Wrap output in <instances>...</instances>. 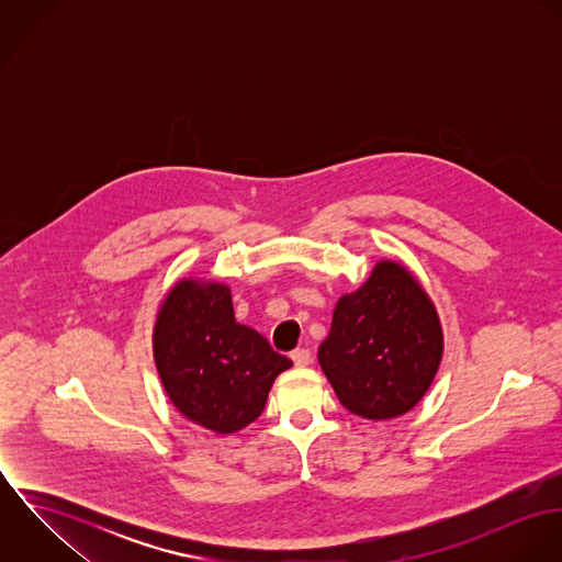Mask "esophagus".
<instances>
[{
    "instance_id": "1",
    "label": "esophagus",
    "mask_w": 562,
    "mask_h": 562,
    "mask_svg": "<svg viewBox=\"0 0 562 562\" xmlns=\"http://www.w3.org/2000/svg\"><path fill=\"white\" fill-rule=\"evenodd\" d=\"M292 361L299 366V368H303V366H307L310 361H312V352L307 350V348H296V350H292Z\"/></svg>"
}]
</instances>
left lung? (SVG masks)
Here are the masks:
<instances>
[{"label": "left lung", "instance_id": "left-lung-1", "mask_svg": "<svg viewBox=\"0 0 562 562\" xmlns=\"http://www.w3.org/2000/svg\"><path fill=\"white\" fill-rule=\"evenodd\" d=\"M443 355L437 310L415 277L379 261L370 279L344 294L318 348L339 402L366 419H392L428 392Z\"/></svg>", "mask_w": 562, "mask_h": 562}]
</instances>
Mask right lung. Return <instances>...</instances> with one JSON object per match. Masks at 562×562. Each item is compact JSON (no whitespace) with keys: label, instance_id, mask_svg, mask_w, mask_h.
Wrapping results in <instances>:
<instances>
[{"label":"right lung","instance_id":"1","mask_svg":"<svg viewBox=\"0 0 562 562\" xmlns=\"http://www.w3.org/2000/svg\"><path fill=\"white\" fill-rule=\"evenodd\" d=\"M154 357L168 398L190 422L221 435L255 422L274 379L292 361L236 322L232 290L181 279L164 299Z\"/></svg>","mask_w":562,"mask_h":562}]
</instances>
